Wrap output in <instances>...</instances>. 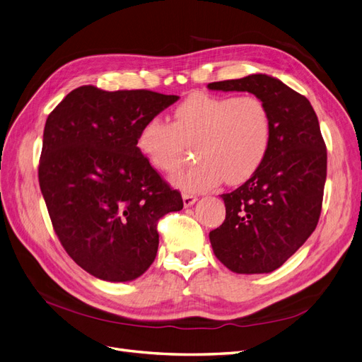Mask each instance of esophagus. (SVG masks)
<instances>
[{
  "label": "esophagus",
  "mask_w": 362,
  "mask_h": 362,
  "mask_svg": "<svg viewBox=\"0 0 362 362\" xmlns=\"http://www.w3.org/2000/svg\"><path fill=\"white\" fill-rule=\"evenodd\" d=\"M182 198H183V206L185 207H191V206H194L195 204V202H197V195H192V194H183L182 195Z\"/></svg>",
  "instance_id": "1"
}]
</instances>
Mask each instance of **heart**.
<instances>
[{
  "label": "heart",
  "mask_w": 362,
  "mask_h": 362,
  "mask_svg": "<svg viewBox=\"0 0 362 362\" xmlns=\"http://www.w3.org/2000/svg\"><path fill=\"white\" fill-rule=\"evenodd\" d=\"M273 136L272 115L255 95H213L195 92L173 113V125L151 117L140 127L136 146L153 168L176 170L186 155V143H195L198 163L171 177L186 192H206L226 180L240 185L262 165Z\"/></svg>",
  "instance_id": "b5f03b06"
}]
</instances>
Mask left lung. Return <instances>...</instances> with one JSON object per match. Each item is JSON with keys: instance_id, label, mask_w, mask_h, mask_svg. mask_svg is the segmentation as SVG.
Returning a JSON list of instances; mask_svg holds the SVG:
<instances>
[{"instance_id": "8db88e82", "label": "left lung", "mask_w": 362, "mask_h": 362, "mask_svg": "<svg viewBox=\"0 0 362 362\" xmlns=\"http://www.w3.org/2000/svg\"><path fill=\"white\" fill-rule=\"evenodd\" d=\"M211 90L250 92L269 107L270 151L240 188L221 195L225 221L210 231L216 258L234 273L279 269L315 231L327 179V147L310 101L267 74L223 80Z\"/></svg>"}]
</instances>
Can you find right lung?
<instances>
[{"instance_id":"obj_1","label":"right lung","mask_w":362,"mask_h":362,"mask_svg":"<svg viewBox=\"0 0 362 362\" xmlns=\"http://www.w3.org/2000/svg\"><path fill=\"white\" fill-rule=\"evenodd\" d=\"M179 100L152 90L80 86L45 125L38 182L61 245L85 272L129 282L155 261L156 223L182 210L171 189L140 155L137 132Z\"/></svg>"}]
</instances>
